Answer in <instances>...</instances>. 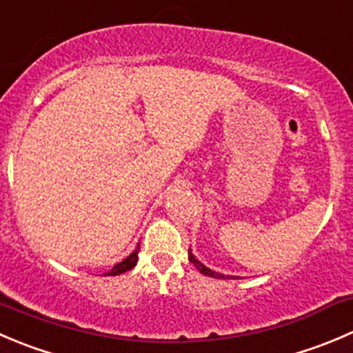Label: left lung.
<instances>
[{"mask_svg": "<svg viewBox=\"0 0 353 353\" xmlns=\"http://www.w3.org/2000/svg\"><path fill=\"white\" fill-rule=\"evenodd\" d=\"M188 256H190V262H191V263H194V268H196L198 271L201 272V274H205V276H210V278H215V279H228V278H225L224 274H219V272H214V271H210V269H208V268H205L203 263H201V262H198V260L194 259V255H193V253H191V250H188Z\"/></svg>", "mask_w": 353, "mask_h": 353, "instance_id": "left-lung-1", "label": "left lung"}]
</instances>
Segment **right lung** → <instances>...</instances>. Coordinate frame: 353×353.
<instances>
[{
    "label": "right lung",
    "instance_id": "1",
    "mask_svg": "<svg viewBox=\"0 0 353 353\" xmlns=\"http://www.w3.org/2000/svg\"><path fill=\"white\" fill-rule=\"evenodd\" d=\"M138 252H139V245L136 246V250L131 253V255L128 256V259L122 260L121 263H117V265H115V268L105 276H119V274H122V272H125V271H131V269L136 265V262H138Z\"/></svg>",
    "mask_w": 353,
    "mask_h": 353
}]
</instances>
